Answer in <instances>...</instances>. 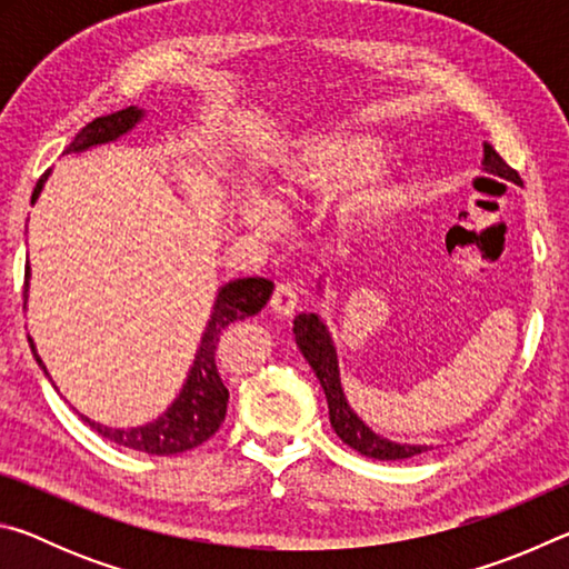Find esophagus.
Wrapping results in <instances>:
<instances>
[{
    "mask_svg": "<svg viewBox=\"0 0 569 569\" xmlns=\"http://www.w3.org/2000/svg\"><path fill=\"white\" fill-rule=\"evenodd\" d=\"M298 306V288L293 283H278L271 296V311L281 319H288Z\"/></svg>",
    "mask_w": 569,
    "mask_h": 569,
    "instance_id": "obj_1",
    "label": "esophagus"
}]
</instances>
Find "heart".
Returning a JSON list of instances; mask_svg holds the SVG:
<instances>
[{
    "label": "heart",
    "mask_w": 569,
    "mask_h": 569,
    "mask_svg": "<svg viewBox=\"0 0 569 569\" xmlns=\"http://www.w3.org/2000/svg\"><path fill=\"white\" fill-rule=\"evenodd\" d=\"M383 148L369 134H331L311 138L278 162L268 186L267 203L261 192L248 190L238 200L240 220L258 233L278 226L276 208H288L306 198H326L346 188L331 208L333 228L349 238L371 228L389 213L399 188L387 172H379Z\"/></svg>",
    "instance_id": "1"
}]
</instances>
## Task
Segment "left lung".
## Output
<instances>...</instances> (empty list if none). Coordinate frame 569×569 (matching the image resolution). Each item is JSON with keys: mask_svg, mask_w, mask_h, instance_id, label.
<instances>
[{"mask_svg": "<svg viewBox=\"0 0 569 569\" xmlns=\"http://www.w3.org/2000/svg\"><path fill=\"white\" fill-rule=\"evenodd\" d=\"M481 166H485L481 170L489 172V176H497L502 180L515 182V186H522L519 172L509 168L489 142H485V160H481ZM293 333H296V346L301 349L303 359L313 369L316 379L321 381L326 401H329L331 427L343 445H349L363 457L379 459V461L409 459V457L421 455V451H427L423 445H399V441H391L387 437L377 435V431L366 427L359 413L349 407L341 387L339 356H336L331 333L326 329V323L319 319V313H298L293 321Z\"/></svg>", "mask_w": 569, "mask_h": 569, "instance_id": "obj_1", "label": "left lung"}]
</instances>
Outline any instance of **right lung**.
Wrapping results in <instances>:
<instances>
[{"instance_id":"1","label":"right lung","mask_w":569,"mask_h":569,"mask_svg":"<svg viewBox=\"0 0 569 569\" xmlns=\"http://www.w3.org/2000/svg\"><path fill=\"white\" fill-rule=\"evenodd\" d=\"M146 118V110L124 108L120 112L104 114V118H94L92 122L84 124V128L77 132V138L70 142V148L64 152H82L94 146H104V142H112L128 134L134 124ZM47 178H50V170L37 180L32 203L40 198ZM27 288H30V263L24 268V306H27ZM273 293V281L268 278H236V281L226 283L218 291V298L213 303V313H210V321L206 326L203 339H200L196 361H192L188 379L182 383L178 399L170 403L168 411L158 417L156 421L146 423V427H132V429H112L102 427L98 421H88L90 427L102 435L104 439L114 441V445L128 447L134 451H146V455H158V457H170L180 455V451H188L192 447L203 445L210 437L216 435L220 423L226 419L228 409V389L223 379L218 373V346L220 339L230 323L243 321L248 316H256L261 308L268 303V298ZM32 353L37 363L42 366L44 377H50L40 359V353L34 349V341L30 339Z\"/></svg>"}]
</instances>
